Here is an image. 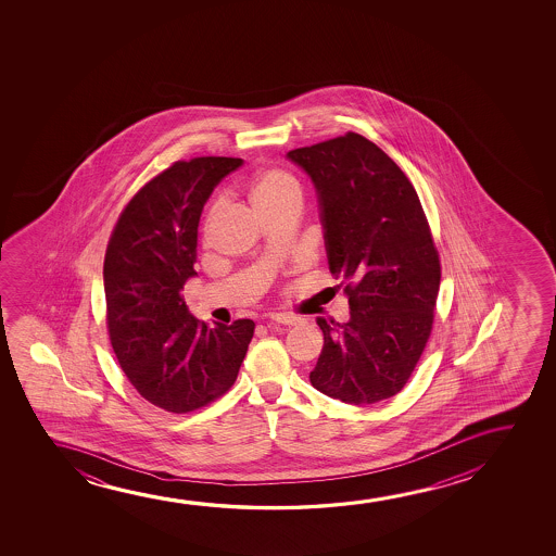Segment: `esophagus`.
I'll return each instance as SVG.
<instances>
[{
	"instance_id": "esophagus-1",
	"label": "esophagus",
	"mask_w": 556,
	"mask_h": 556,
	"mask_svg": "<svg viewBox=\"0 0 556 556\" xmlns=\"http://www.w3.org/2000/svg\"><path fill=\"white\" fill-rule=\"evenodd\" d=\"M271 323H279V325L294 327V325H300L302 319L296 317V315H290V313H274V315H271Z\"/></svg>"
}]
</instances>
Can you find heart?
Wrapping results in <instances>:
<instances>
[{
  "mask_svg": "<svg viewBox=\"0 0 556 556\" xmlns=\"http://www.w3.org/2000/svg\"><path fill=\"white\" fill-rule=\"evenodd\" d=\"M249 195L258 213L277 208V206H302L304 203L302 184L296 176L290 175L289 170H282V168H267L264 173H260L251 182ZM216 213H218V206H214L211 211L208 222L213 220Z\"/></svg>",
  "mask_w": 556,
  "mask_h": 556,
  "instance_id": "b5f03b06",
  "label": "heart"
}]
</instances>
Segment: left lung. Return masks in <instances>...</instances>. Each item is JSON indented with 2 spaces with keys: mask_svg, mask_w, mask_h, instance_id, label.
Masks as SVG:
<instances>
[{
  "mask_svg": "<svg viewBox=\"0 0 556 556\" xmlns=\"http://www.w3.org/2000/svg\"><path fill=\"white\" fill-rule=\"evenodd\" d=\"M319 193L328 267L350 319H317L325 345L309 380L342 403L396 395L433 330L441 260L418 193L395 161L357 132L287 153Z\"/></svg>",
  "mask_w": 556,
  "mask_h": 556,
  "instance_id": "left-lung-1",
  "label": "left lung"
}]
</instances>
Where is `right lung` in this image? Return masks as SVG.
Instances as JSON below:
<instances>
[{
    "instance_id": "add662e5",
    "label": "right lung",
    "mask_w": 556,
    "mask_h": 556,
    "mask_svg": "<svg viewBox=\"0 0 556 556\" xmlns=\"http://www.w3.org/2000/svg\"><path fill=\"white\" fill-rule=\"evenodd\" d=\"M239 157L176 161L132 195L104 258L110 342L123 372L148 403L173 414L220 399L237 380L254 320L208 327L184 302L193 277L206 199Z\"/></svg>"
}]
</instances>
